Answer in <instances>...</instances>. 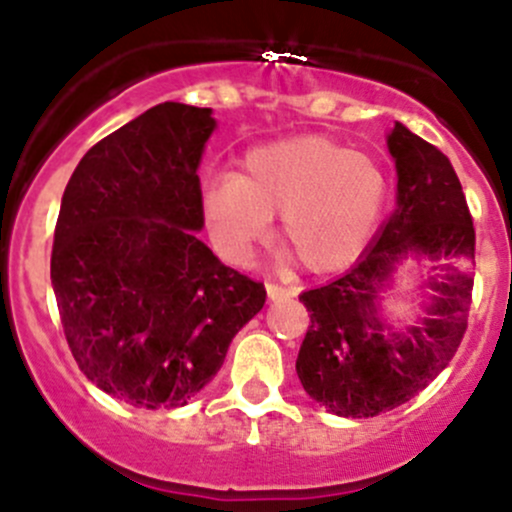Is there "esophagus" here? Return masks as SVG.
<instances>
[{"instance_id":"1","label":"esophagus","mask_w":512,"mask_h":512,"mask_svg":"<svg viewBox=\"0 0 512 512\" xmlns=\"http://www.w3.org/2000/svg\"><path fill=\"white\" fill-rule=\"evenodd\" d=\"M267 294H270V299H287L294 292L285 285H277V282H267Z\"/></svg>"}]
</instances>
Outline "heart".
I'll return each mask as SVG.
<instances>
[{
    "label": "heart",
    "mask_w": 512,
    "mask_h": 512,
    "mask_svg": "<svg viewBox=\"0 0 512 512\" xmlns=\"http://www.w3.org/2000/svg\"><path fill=\"white\" fill-rule=\"evenodd\" d=\"M386 180L364 153L329 138L299 136L255 148L240 175L210 180L203 213L215 247L245 262L280 213V237L314 272L349 265L384 205Z\"/></svg>",
    "instance_id": "obj_1"
}]
</instances>
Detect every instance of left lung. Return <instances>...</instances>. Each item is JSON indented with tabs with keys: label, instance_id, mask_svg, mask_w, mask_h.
<instances>
[{
	"label": "left lung",
	"instance_id": "left-lung-1",
	"mask_svg": "<svg viewBox=\"0 0 512 512\" xmlns=\"http://www.w3.org/2000/svg\"><path fill=\"white\" fill-rule=\"evenodd\" d=\"M396 210L359 262L299 302L309 329L297 356L304 391L337 416L369 418L414 399L448 366L468 327L476 227L451 160L396 123ZM406 254H423L437 275L418 328L394 333L375 314V297Z\"/></svg>",
	"mask_w": 512,
	"mask_h": 512
}]
</instances>
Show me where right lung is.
Here are the masks:
<instances>
[{"label": "right lung", "mask_w": 512, "mask_h": 512, "mask_svg": "<svg viewBox=\"0 0 512 512\" xmlns=\"http://www.w3.org/2000/svg\"><path fill=\"white\" fill-rule=\"evenodd\" d=\"M210 113L148 108L89 148L61 198L51 285L66 342L86 379L138 409L188 404L267 297L195 235Z\"/></svg>", "instance_id": "right-lung-1"}]
</instances>
